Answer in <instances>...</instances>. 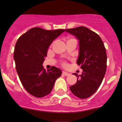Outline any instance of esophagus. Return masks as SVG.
I'll return each instance as SVG.
<instances>
[{
	"label": "esophagus",
	"instance_id": "esophagus-1",
	"mask_svg": "<svg viewBox=\"0 0 122 122\" xmlns=\"http://www.w3.org/2000/svg\"><path fill=\"white\" fill-rule=\"evenodd\" d=\"M62 75L65 76H68L70 75V73H67V72H65V71H62Z\"/></svg>",
	"mask_w": 122,
	"mask_h": 122
}]
</instances>
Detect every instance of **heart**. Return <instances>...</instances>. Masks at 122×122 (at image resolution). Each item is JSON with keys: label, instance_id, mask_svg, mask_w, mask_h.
Segmentation results:
<instances>
[{"label": "heart", "instance_id": "obj_1", "mask_svg": "<svg viewBox=\"0 0 122 122\" xmlns=\"http://www.w3.org/2000/svg\"><path fill=\"white\" fill-rule=\"evenodd\" d=\"M72 39H73V38H72ZM70 40H71V39H70ZM63 65L64 66H67V64H66V63H63Z\"/></svg>", "mask_w": 122, "mask_h": 122}]
</instances>
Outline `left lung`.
I'll return each mask as SVG.
<instances>
[{
    "label": "left lung",
    "mask_w": 122,
    "mask_h": 122,
    "mask_svg": "<svg viewBox=\"0 0 122 122\" xmlns=\"http://www.w3.org/2000/svg\"><path fill=\"white\" fill-rule=\"evenodd\" d=\"M65 30L76 36L79 43V54L77 60L83 72L77 76V82L70 87L74 95L81 99L90 97L103 81L107 68L106 48L100 36L86 27H78Z\"/></svg>",
    "instance_id": "obj_1"
}]
</instances>
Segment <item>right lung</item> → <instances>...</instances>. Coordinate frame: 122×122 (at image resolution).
<instances>
[{"mask_svg": "<svg viewBox=\"0 0 122 122\" xmlns=\"http://www.w3.org/2000/svg\"><path fill=\"white\" fill-rule=\"evenodd\" d=\"M63 29L45 30L33 27L18 38L14 51V60L19 79L24 89L35 97L49 94L55 81L62 74L56 66L46 71L42 65L48 48Z\"/></svg>", "mask_w": 122, "mask_h": 122, "instance_id": "add662e5", "label": "right lung"}]
</instances>
